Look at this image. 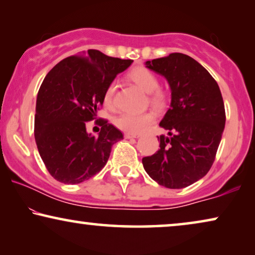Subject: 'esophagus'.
<instances>
[{
  "instance_id": "esophagus-1",
  "label": "esophagus",
  "mask_w": 255,
  "mask_h": 255,
  "mask_svg": "<svg viewBox=\"0 0 255 255\" xmlns=\"http://www.w3.org/2000/svg\"><path fill=\"white\" fill-rule=\"evenodd\" d=\"M124 137L127 139H130V138H139V134H134V133H125Z\"/></svg>"
}]
</instances>
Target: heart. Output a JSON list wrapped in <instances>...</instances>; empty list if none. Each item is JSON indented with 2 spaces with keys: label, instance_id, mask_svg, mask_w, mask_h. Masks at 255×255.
Wrapping results in <instances>:
<instances>
[{
  "label": "heart",
  "instance_id": "b5f03b06",
  "mask_svg": "<svg viewBox=\"0 0 255 255\" xmlns=\"http://www.w3.org/2000/svg\"><path fill=\"white\" fill-rule=\"evenodd\" d=\"M130 78L135 85H138L144 92L149 94V100L155 107L162 108L167 102V94L159 89V79L154 73L145 67L134 68L130 73ZM115 92H116V82L108 85L103 95L104 106L109 109L115 107ZM154 121V116L151 113L142 114H122L115 118V125L128 133H141Z\"/></svg>",
  "mask_w": 255,
  "mask_h": 255
}]
</instances>
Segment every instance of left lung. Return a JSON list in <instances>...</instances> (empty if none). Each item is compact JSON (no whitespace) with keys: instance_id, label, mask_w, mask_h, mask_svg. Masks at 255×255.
Returning a JSON list of instances; mask_svg holds the SVG:
<instances>
[{"instance_id":"left-lung-1","label":"left lung","mask_w":255,"mask_h":255,"mask_svg":"<svg viewBox=\"0 0 255 255\" xmlns=\"http://www.w3.org/2000/svg\"><path fill=\"white\" fill-rule=\"evenodd\" d=\"M162 75L172 92L160 127V148L142 158L146 173L160 186L181 189L207 175L215 161L225 127L221 89L207 69L189 55H169L145 62Z\"/></svg>"}]
</instances>
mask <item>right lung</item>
<instances>
[{"label": "right lung", "instance_id": "1", "mask_svg": "<svg viewBox=\"0 0 255 255\" xmlns=\"http://www.w3.org/2000/svg\"><path fill=\"white\" fill-rule=\"evenodd\" d=\"M133 60L88 50L61 60L48 72L37 96L34 139L48 173L65 184L90 179L106 166L123 133L101 120L99 137L87 132L107 87Z\"/></svg>", "mask_w": 255, "mask_h": 255}]
</instances>
